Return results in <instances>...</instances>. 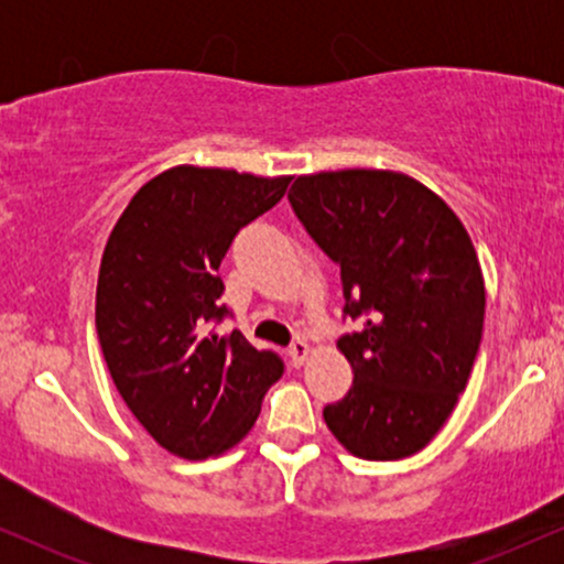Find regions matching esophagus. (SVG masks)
<instances>
[{"label":"esophagus","instance_id":"esophagus-1","mask_svg":"<svg viewBox=\"0 0 564 564\" xmlns=\"http://www.w3.org/2000/svg\"><path fill=\"white\" fill-rule=\"evenodd\" d=\"M307 355H310V345H307V341H304V339H294V341H291V347H289L291 364L302 366L304 360H307Z\"/></svg>","mask_w":564,"mask_h":564}]
</instances>
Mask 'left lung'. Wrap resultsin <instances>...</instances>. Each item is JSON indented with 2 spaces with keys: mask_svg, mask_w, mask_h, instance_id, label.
Wrapping results in <instances>:
<instances>
[{
  "mask_svg": "<svg viewBox=\"0 0 564 564\" xmlns=\"http://www.w3.org/2000/svg\"><path fill=\"white\" fill-rule=\"evenodd\" d=\"M289 200L339 264L345 315L364 321L336 341L355 379L323 419L352 456H413L453 413L480 349L485 281L469 232L435 191L392 170L300 174Z\"/></svg>",
  "mask_w": 564,
  "mask_h": 564,
  "instance_id": "1",
  "label": "left lung"
}]
</instances>
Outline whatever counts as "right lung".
<instances>
[{"label": "right lung", "instance_id": "obj_1", "mask_svg": "<svg viewBox=\"0 0 564 564\" xmlns=\"http://www.w3.org/2000/svg\"><path fill=\"white\" fill-rule=\"evenodd\" d=\"M289 183V174L172 166L134 193L108 236L95 296L102 358L148 435L187 462L241 443L283 373L275 352L215 323L228 315L219 262Z\"/></svg>", "mask_w": 564, "mask_h": 564}]
</instances>
